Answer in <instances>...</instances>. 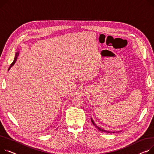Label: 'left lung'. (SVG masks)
<instances>
[{
    "instance_id": "left-lung-1",
    "label": "left lung",
    "mask_w": 154,
    "mask_h": 154,
    "mask_svg": "<svg viewBox=\"0 0 154 154\" xmlns=\"http://www.w3.org/2000/svg\"><path fill=\"white\" fill-rule=\"evenodd\" d=\"M91 122L92 123H93V125L99 130V131H102V132H106V133H112V132H111V131H107V130H105L104 129H102V128H100V127H98L95 123V122L94 121V120L92 119V118H91ZM114 132H112V133H114Z\"/></svg>"
}]
</instances>
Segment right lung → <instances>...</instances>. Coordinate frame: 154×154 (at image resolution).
<instances>
[{
    "instance_id": "obj_1",
    "label": "right lung",
    "mask_w": 154,
    "mask_h": 154,
    "mask_svg": "<svg viewBox=\"0 0 154 154\" xmlns=\"http://www.w3.org/2000/svg\"><path fill=\"white\" fill-rule=\"evenodd\" d=\"M18 55H19V51H18V52H17L16 53V54H15V58H14V61H13V63L11 64V65H10V66L9 67V69H8V70H10V69L11 68V67H12L14 64H15V62L17 61V57L18 56Z\"/></svg>"
}]
</instances>
